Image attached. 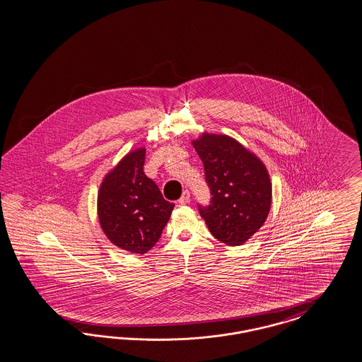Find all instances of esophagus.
<instances>
[{"instance_id":"esophagus-1","label":"esophagus","mask_w":362,"mask_h":362,"mask_svg":"<svg viewBox=\"0 0 362 362\" xmlns=\"http://www.w3.org/2000/svg\"><path fill=\"white\" fill-rule=\"evenodd\" d=\"M179 202V204H182V206H185V204H187L188 202H189V191H183V195H182V197L177 200Z\"/></svg>"}]
</instances>
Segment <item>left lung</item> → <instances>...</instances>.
<instances>
[{
    "label": "left lung",
    "instance_id": "8db88e82",
    "mask_svg": "<svg viewBox=\"0 0 362 362\" xmlns=\"http://www.w3.org/2000/svg\"><path fill=\"white\" fill-rule=\"evenodd\" d=\"M192 146L204 165L211 191L207 207L197 206L209 232L227 245L248 240L267 219L272 185L263 162L228 135L202 134Z\"/></svg>",
    "mask_w": 362,
    "mask_h": 362
}]
</instances>
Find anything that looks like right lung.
I'll list each match as a JSON object with an SVG mask.
<instances>
[{
    "label": "right lung",
    "mask_w": 362,
    "mask_h": 362,
    "mask_svg": "<svg viewBox=\"0 0 362 362\" xmlns=\"http://www.w3.org/2000/svg\"><path fill=\"white\" fill-rule=\"evenodd\" d=\"M144 156L143 147L127 153L105 176L98 192L99 224L107 239L141 255L159 240L175 206L144 174Z\"/></svg>",
    "instance_id": "1"
}]
</instances>
